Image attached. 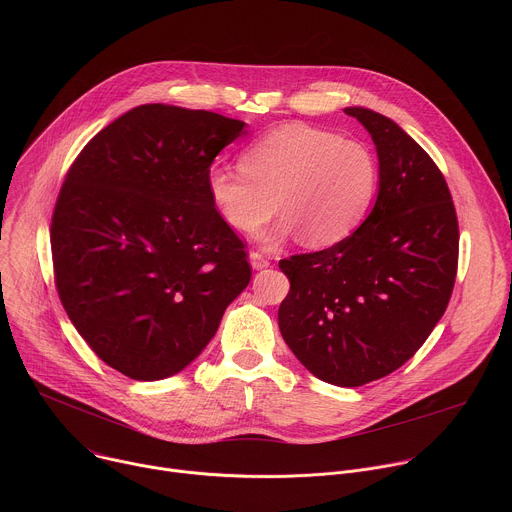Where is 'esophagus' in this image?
I'll list each match as a JSON object with an SVG mask.
<instances>
[{"label": "esophagus", "instance_id": "34e87169", "mask_svg": "<svg viewBox=\"0 0 512 512\" xmlns=\"http://www.w3.org/2000/svg\"><path fill=\"white\" fill-rule=\"evenodd\" d=\"M251 265H253V269H265V267H269V257L265 255V253H261V251H251Z\"/></svg>", "mask_w": 512, "mask_h": 512}]
</instances>
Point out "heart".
Listing matches in <instances>:
<instances>
[{
  "label": "heart",
  "mask_w": 512,
  "mask_h": 512,
  "mask_svg": "<svg viewBox=\"0 0 512 512\" xmlns=\"http://www.w3.org/2000/svg\"><path fill=\"white\" fill-rule=\"evenodd\" d=\"M206 184L214 208L235 231L253 233L279 210L283 216L263 233L265 243L298 231L302 243L324 247L362 221L379 184V166L356 139L285 123L249 145L241 168H210Z\"/></svg>",
  "instance_id": "b5f03b06"
}]
</instances>
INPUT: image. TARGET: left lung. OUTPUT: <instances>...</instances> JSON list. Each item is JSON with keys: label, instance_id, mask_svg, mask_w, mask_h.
Instances as JSON below:
<instances>
[{"label": "left lung", "instance_id": "left-lung-1", "mask_svg": "<svg viewBox=\"0 0 512 512\" xmlns=\"http://www.w3.org/2000/svg\"><path fill=\"white\" fill-rule=\"evenodd\" d=\"M371 133L379 196L340 243L281 259L287 346L318 379L360 387L397 371L444 316L458 273V216L442 170L395 121L344 109Z\"/></svg>", "mask_w": 512, "mask_h": 512}]
</instances>
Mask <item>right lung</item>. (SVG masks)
Wrapping results in <instances>:
<instances>
[{
    "instance_id": "right-lung-1",
    "label": "right lung",
    "mask_w": 512,
    "mask_h": 512,
    "mask_svg": "<svg viewBox=\"0 0 512 512\" xmlns=\"http://www.w3.org/2000/svg\"><path fill=\"white\" fill-rule=\"evenodd\" d=\"M245 123L141 105L99 131L58 192L50 247L70 322L135 381L180 373L249 285L247 245L208 194V172Z\"/></svg>"
}]
</instances>
